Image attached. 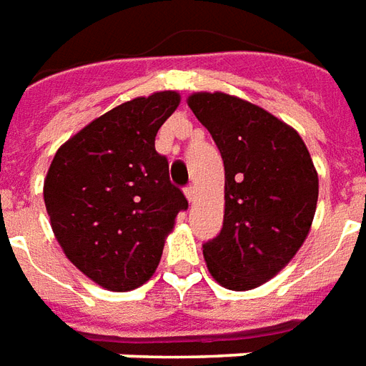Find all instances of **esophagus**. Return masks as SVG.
<instances>
[{
	"instance_id": "esophagus-1",
	"label": "esophagus",
	"mask_w": 366,
	"mask_h": 366,
	"mask_svg": "<svg viewBox=\"0 0 366 366\" xmlns=\"http://www.w3.org/2000/svg\"><path fill=\"white\" fill-rule=\"evenodd\" d=\"M184 194H186V199H188L190 204H194V202H196V190H194V188H186V192H184Z\"/></svg>"
}]
</instances>
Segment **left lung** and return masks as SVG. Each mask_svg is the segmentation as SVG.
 I'll return each instance as SVG.
<instances>
[{
    "label": "left lung",
    "instance_id": "1",
    "mask_svg": "<svg viewBox=\"0 0 366 366\" xmlns=\"http://www.w3.org/2000/svg\"><path fill=\"white\" fill-rule=\"evenodd\" d=\"M186 102L225 167L222 233L202 247L207 270L227 290H253L304 245L317 206V170L298 131L261 105L225 92H194Z\"/></svg>",
    "mask_w": 366,
    "mask_h": 366
}]
</instances>
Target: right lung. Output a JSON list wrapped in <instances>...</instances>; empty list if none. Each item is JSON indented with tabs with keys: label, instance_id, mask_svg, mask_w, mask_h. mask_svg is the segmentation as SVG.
Segmentation results:
<instances>
[{
	"label": "right lung",
	"instance_id": "add662e5",
	"mask_svg": "<svg viewBox=\"0 0 366 366\" xmlns=\"http://www.w3.org/2000/svg\"><path fill=\"white\" fill-rule=\"evenodd\" d=\"M178 105V92L162 90L113 107L60 144L44 176V206L62 253L105 290L143 286L188 207L154 149Z\"/></svg>",
	"mask_w": 366,
	"mask_h": 366
}]
</instances>
